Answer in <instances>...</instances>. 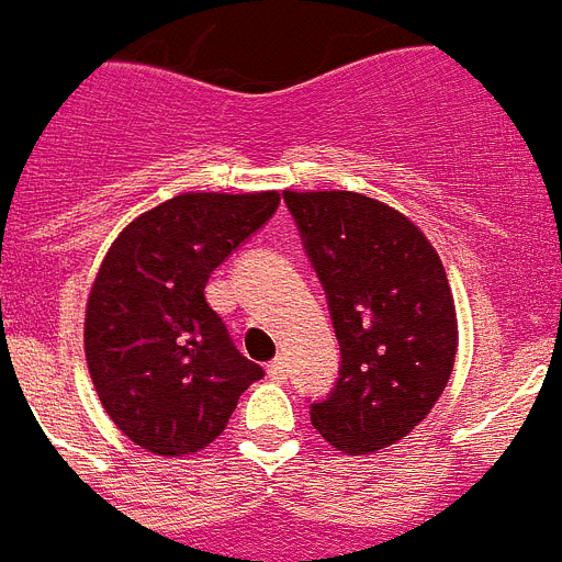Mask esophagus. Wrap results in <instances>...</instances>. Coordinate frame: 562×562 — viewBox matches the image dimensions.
<instances>
[{
  "label": "esophagus",
  "instance_id": "obj_1",
  "mask_svg": "<svg viewBox=\"0 0 562 562\" xmlns=\"http://www.w3.org/2000/svg\"><path fill=\"white\" fill-rule=\"evenodd\" d=\"M268 376H271L273 383H285L289 380V362L282 360V357H277V360L268 362Z\"/></svg>",
  "mask_w": 562,
  "mask_h": 562
}]
</instances>
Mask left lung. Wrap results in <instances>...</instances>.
Masks as SVG:
<instances>
[{
	"label": "left lung",
	"mask_w": 562,
	"mask_h": 562,
	"mask_svg": "<svg viewBox=\"0 0 562 562\" xmlns=\"http://www.w3.org/2000/svg\"><path fill=\"white\" fill-rule=\"evenodd\" d=\"M334 319L339 380L311 423L342 454L389 449L451 380L457 311L426 234L353 191H282Z\"/></svg>",
	"instance_id": "left-lung-1"
}]
</instances>
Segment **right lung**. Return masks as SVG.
<instances>
[{"label": "right lung", "mask_w": 562, "mask_h": 562, "mask_svg": "<svg viewBox=\"0 0 562 562\" xmlns=\"http://www.w3.org/2000/svg\"><path fill=\"white\" fill-rule=\"evenodd\" d=\"M277 191L179 193L113 239L85 305V360L99 403L159 457L205 449L262 376L245 360L205 282L271 220Z\"/></svg>", "instance_id": "right-lung-1"}]
</instances>
